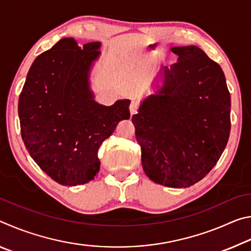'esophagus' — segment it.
I'll use <instances>...</instances> for the list:
<instances>
[{
  "label": "esophagus",
  "mask_w": 251,
  "mask_h": 251,
  "mask_svg": "<svg viewBox=\"0 0 251 251\" xmlns=\"http://www.w3.org/2000/svg\"><path fill=\"white\" fill-rule=\"evenodd\" d=\"M138 108H139V103H138V101H137V100H131L130 106H129V110H130V114H131V115H134V114L137 113Z\"/></svg>",
  "instance_id": "obj_1"
}]
</instances>
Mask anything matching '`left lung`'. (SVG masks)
Wrapping results in <instances>:
<instances>
[{"label": "left lung", "instance_id": "obj_1", "mask_svg": "<svg viewBox=\"0 0 251 251\" xmlns=\"http://www.w3.org/2000/svg\"><path fill=\"white\" fill-rule=\"evenodd\" d=\"M164 86L131 117L150 179L172 188L201 180L230 134V94L223 70L197 46H177Z\"/></svg>", "mask_w": 251, "mask_h": 251}]
</instances>
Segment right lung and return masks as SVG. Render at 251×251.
<instances>
[{
  "label": "right lung",
  "instance_id": "right-lung-1",
  "mask_svg": "<svg viewBox=\"0 0 251 251\" xmlns=\"http://www.w3.org/2000/svg\"><path fill=\"white\" fill-rule=\"evenodd\" d=\"M100 46L92 42L79 48L72 37L58 41L35 58L20 94L24 145L42 171L64 186L94 179L100 144L130 117L128 100L109 107L93 100L88 72Z\"/></svg>",
  "mask_w": 251,
  "mask_h": 251
}]
</instances>
